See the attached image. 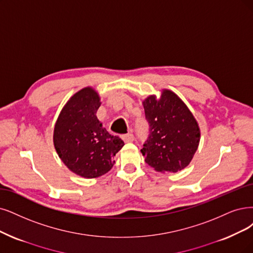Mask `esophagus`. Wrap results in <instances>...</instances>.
<instances>
[{
    "mask_svg": "<svg viewBox=\"0 0 253 253\" xmlns=\"http://www.w3.org/2000/svg\"><path fill=\"white\" fill-rule=\"evenodd\" d=\"M121 137H122V139H123V141H124L125 143H131V142L134 141V136H133V134H131V133L123 134Z\"/></svg>",
    "mask_w": 253,
    "mask_h": 253,
    "instance_id": "esophagus-1",
    "label": "esophagus"
}]
</instances>
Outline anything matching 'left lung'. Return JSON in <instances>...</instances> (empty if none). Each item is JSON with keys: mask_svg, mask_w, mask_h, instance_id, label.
<instances>
[{"mask_svg": "<svg viewBox=\"0 0 253 253\" xmlns=\"http://www.w3.org/2000/svg\"><path fill=\"white\" fill-rule=\"evenodd\" d=\"M150 134L141 152L157 172H178L188 167L200 142V128L185 103L170 89L143 101Z\"/></svg>", "mask_w": 253, "mask_h": 253, "instance_id": "left-lung-1", "label": "left lung"}]
</instances>
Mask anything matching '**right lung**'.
<instances>
[{
    "label": "right lung",
    "instance_id": "add662e5",
    "mask_svg": "<svg viewBox=\"0 0 253 253\" xmlns=\"http://www.w3.org/2000/svg\"><path fill=\"white\" fill-rule=\"evenodd\" d=\"M100 105L98 91L84 87L65 103L54 126L53 143L60 160L73 173L87 179L106 174L124 146L98 120Z\"/></svg>",
    "mask_w": 253,
    "mask_h": 253
}]
</instances>
